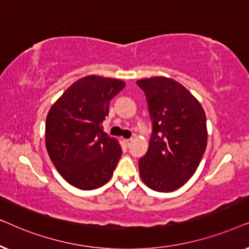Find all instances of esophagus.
I'll return each instance as SVG.
<instances>
[{
	"label": "esophagus",
	"mask_w": 249,
	"mask_h": 249,
	"mask_svg": "<svg viewBox=\"0 0 249 249\" xmlns=\"http://www.w3.org/2000/svg\"><path fill=\"white\" fill-rule=\"evenodd\" d=\"M124 144L127 145V146H129L131 144V142H132V138H127V139H124Z\"/></svg>",
	"instance_id": "obj_1"
}]
</instances>
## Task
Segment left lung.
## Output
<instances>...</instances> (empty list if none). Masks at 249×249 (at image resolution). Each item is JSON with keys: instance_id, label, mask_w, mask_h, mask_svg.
I'll use <instances>...</instances> for the list:
<instances>
[{"instance_id": "8db88e82", "label": "left lung", "mask_w": 249, "mask_h": 249, "mask_svg": "<svg viewBox=\"0 0 249 249\" xmlns=\"http://www.w3.org/2000/svg\"><path fill=\"white\" fill-rule=\"evenodd\" d=\"M137 85L146 95L153 124L139 173L148 188L173 192L192 178L205 152V112L189 90L170 78L152 77Z\"/></svg>"}]
</instances>
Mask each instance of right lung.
Listing matches in <instances>:
<instances>
[{"instance_id": "1", "label": "right lung", "mask_w": 249, "mask_h": 249, "mask_svg": "<svg viewBox=\"0 0 249 249\" xmlns=\"http://www.w3.org/2000/svg\"><path fill=\"white\" fill-rule=\"evenodd\" d=\"M122 80L87 76L73 83L50 108L45 144L64 180L81 190L100 188L111 179L121 146L102 130L110 101L124 88Z\"/></svg>"}]
</instances>
